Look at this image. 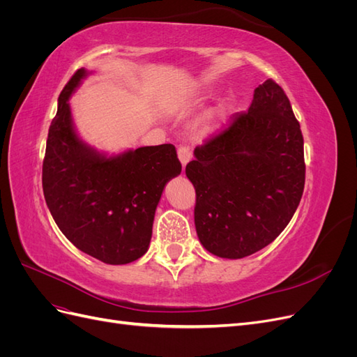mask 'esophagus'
<instances>
[{
	"mask_svg": "<svg viewBox=\"0 0 357 357\" xmlns=\"http://www.w3.org/2000/svg\"><path fill=\"white\" fill-rule=\"evenodd\" d=\"M177 153H178V159H180V162H181V165L186 167L188 162L192 159L190 149H189L188 146H180L178 150H177Z\"/></svg>",
	"mask_w": 357,
	"mask_h": 357,
	"instance_id": "esophagus-1",
	"label": "esophagus"
}]
</instances>
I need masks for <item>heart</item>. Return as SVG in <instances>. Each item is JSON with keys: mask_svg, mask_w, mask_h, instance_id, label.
I'll return each mask as SVG.
<instances>
[{"mask_svg": "<svg viewBox=\"0 0 357 357\" xmlns=\"http://www.w3.org/2000/svg\"><path fill=\"white\" fill-rule=\"evenodd\" d=\"M219 114H214V116H211V119H210V122H208V125H205L204 128H202V132H208L210 129H213L214 126H215V122L219 121Z\"/></svg>", "mask_w": 357, "mask_h": 357, "instance_id": "obj_1", "label": "heart"}]
</instances>
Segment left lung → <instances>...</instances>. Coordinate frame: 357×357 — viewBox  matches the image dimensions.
<instances>
[{
    "mask_svg": "<svg viewBox=\"0 0 357 357\" xmlns=\"http://www.w3.org/2000/svg\"><path fill=\"white\" fill-rule=\"evenodd\" d=\"M186 176L197 192L201 244L219 257L262 250L294 218L305 185L304 137L287 95L259 84L247 112L195 149Z\"/></svg>",
    "mask_w": 357,
    "mask_h": 357,
    "instance_id": "obj_1",
    "label": "left lung"
}]
</instances>
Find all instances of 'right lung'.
Instances as JSON below:
<instances>
[{
	"label": "right lung",
	"mask_w": 357,
	"mask_h": 357,
	"mask_svg": "<svg viewBox=\"0 0 357 357\" xmlns=\"http://www.w3.org/2000/svg\"><path fill=\"white\" fill-rule=\"evenodd\" d=\"M88 74H73L58 98L43 160V192L67 238L104 264L137 261L149 248L155 211L167 183L181 172L172 144L107 158L86 146L73 126L68 98Z\"/></svg>",
	"instance_id": "right-lung-1"
}]
</instances>
